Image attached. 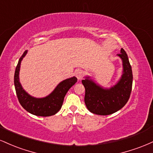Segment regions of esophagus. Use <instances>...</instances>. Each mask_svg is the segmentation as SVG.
Here are the masks:
<instances>
[{
    "instance_id": "34e87169",
    "label": "esophagus",
    "mask_w": 153,
    "mask_h": 153,
    "mask_svg": "<svg viewBox=\"0 0 153 153\" xmlns=\"http://www.w3.org/2000/svg\"><path fill=\"white\" fill-rule=\"evenodd\" d=\"M83 75V71L81 69H78L75 71V76L77 77L78 80H81Z\"/></svg>"
}]
</instances>
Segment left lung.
I'll list each match as a JSON object with an SVG mask.
<instances>
[{"instance_id": "8db88e82", "label": "left lung", "mask_w": 153, "mask_h": 153, "mask_svg": "<svg viewBox=\"0 0 153 153\" xmlns=\"http://www.w3.org/2000/svg\"><path fill=\"white\" fill-rule=\"evenodd\" d=\"M123 62V75L118 83L110 89H103L91 80H82L85 87L84 101L87 108L98 115H109L120 110L127 103L132 88V71L124 49L118 54Z\"/></svg>"}]
</instances>
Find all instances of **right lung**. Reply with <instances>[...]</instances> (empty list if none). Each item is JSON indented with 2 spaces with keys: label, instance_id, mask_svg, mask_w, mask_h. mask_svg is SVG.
Listing matches in <instances>:
<instances>
[{
  "label": "right lung",
  "instance_id": "obj_1",
  "mask_svg": "<svg viewBox=\"0 0 153 153\" xmlns=\"http://www.w3.org/2000/svg\"><path fill=\"white\" fill-rule=\"evenodd\" d=\"M25 51L19 59L14 74V85L19 103L24 109L31 114L40 117H50L59 111L62 106L65 95L71 88L77 82L75 77L63 80L56 87L53 92L42 99H36L29 96L21 85L19 79L20 65L23 57L26 55Z\"/></svg>",
  "mask_w": 153,
  "mask_h": 153
}]
</instances>
